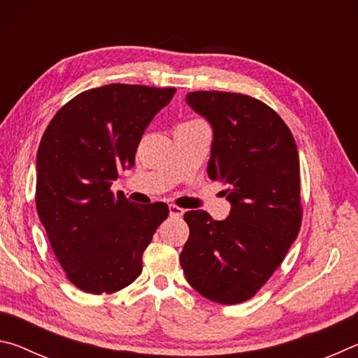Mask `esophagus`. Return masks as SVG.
<instances>
[{
	"mask_svg": "<svg viewBox=\"0 0 358 358\" xmlns=\"http://www.w3.org/2000/svg\"><path fill=\"white\" fill-rule=\"evenodd\" d=\"M169 213H171L172 217H181L185 213V210L177 207V205H171V207H169Z\"/></svg>",
	"mask_w": 358,
	"mask_h": 358,
	"instance_id": "34e87169",
	"label": "esophagus"
}]
</instances>
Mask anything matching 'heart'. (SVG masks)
<instances>
[{"label":"heart","instance_id":"obj_1","mask_svg":"<svg viewBox=\"0 0 358 358\" xmlns=\"http://www.w3.org/2000/svg\"><path fill=\"white\" fill-rule=\"evenodd\" d=\"M192 121H197V120H192Z\"/></svg>","mask_w":358,"mask_h":358}]
</instances>
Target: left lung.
<instances>
[{"instance_id":"left-lung-1","label":"left lung","mask_w":358,"mask_h":358,"mask_svg":"<svg viewBox=\"0 0 358 358\" xmlns=\"http://www.w3.org/2000/svg\"><path fill=\"white\" fill-rule=\"evenodd\" d=\"M186 102L213 126L207 171L226 185L232 210L224 221L186 211L180 264L205 299L237 305L270 280L300 232L299 150L280 115L251 96L192 92Z\"/></svg>"}]
</instances>
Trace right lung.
Listing matches in <instances>:
<instances>
[{
  "instance_id": "obj_1",
  "label": "right lung",
  "mask_w": 358,
  "mask_h": 358,
  "mask_svg": "<svg viewBox=\"0 0 358 358\" xmlns=\"http://www.w3.org/2000/svg\"><path fill=\"white\" fill-rule=\"evenodd\" d=\"M177 90L110 83L59 108L38 150L36 208L66 278L113 294L142 273V256L169 216L164 202L134 205L112 181L136 164L142 134Z\"/></svg>"
}]
</instances>
